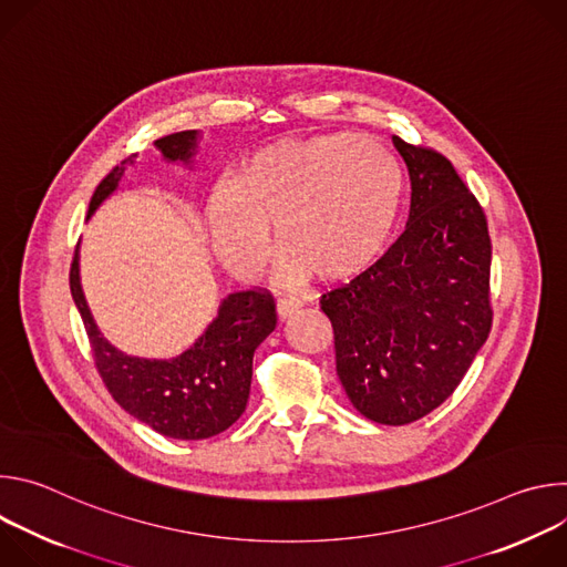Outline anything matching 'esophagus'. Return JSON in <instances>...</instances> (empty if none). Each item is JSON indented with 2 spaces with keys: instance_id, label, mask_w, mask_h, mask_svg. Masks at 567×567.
Returning a JSON list of instances; mask_svg holds the SVG:
<instances>
[{
  "instance_id": "esophagus-1",
  "label": "esophagus",
  "mask_w": 567,
  "mask_h": 567,
  "mask_svg": "<svg viewBox=\"0 0 567 567\" xmlns=\"http://www.w3.org/2000/svg\"><path fill=\"white\" fill-rule=\"evenodd\" d=\"M300 307H302V302H300V300H293V298H280V300H278V316L285 320V318L293 316Z\"/></svg>"
}]
</instances>
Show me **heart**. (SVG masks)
<instances>
[{"instance_id":"b5f03b06","label":"heart","mask_w":567,"mask_h":567,"mask_svg":"<svg viewBox=\"0 0 567 567\" xmlns=\"http://www.w3.org/2000/svg\"><path fill=\"white\" fill-rule=\"evenodd\" d=\"M403 202V171L374 138L326 134L258 150L235 184L206 204L215 256L237 278H254L269 258V224L282 271L326 282L363 274L383 254Z\"/></svg>"}]
</instances>
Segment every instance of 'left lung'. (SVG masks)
<instances>
[{
    "label": "left lung",
    "instance_id": "left-lung-1",
    "mask_svg": "<svg viewBox=\"0 0 567 567\" xmlns=\"http://www.w3.org/2000/svg\"><path fill=\"white\" fill-rule=\"evenodd\" d=\"M411 177L406 230L370 269L320 296L337 374L368 420L403 426L444 403L492 332V237L451 161L399 136Z\"/></svg>",
    "mask_w": 567,
    "mask_h": 567
}]
</instances>
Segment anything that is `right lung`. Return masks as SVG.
Listing matches in <instances>:
<instances>
[{
  "label": "right lung",
  "instance_id": "obj_1",
  "mask_svg": "<svg viewBox=\"0 0 567 567\" xmlns=\"http://www.w3.org/2000/svg\"><path fill=\"white\" fill-rule=\"evenodd\" d=\"M168 161H190L197 147V132L186 130L161 136L154 143ZM132 156L99 184L90 202V215L116 190ZM69 287L73 302L85 322L96 370L110 390L138 422L173 440H206L219 435L245 413L254 352L276 328V302L267 289L230 293L204 337L173 361H147L118 352L99 332L80 287L78 249L73 254Z\"/></svg>",
  "mask_w": 567,
  "mask_h": 567
}]
</instances>
